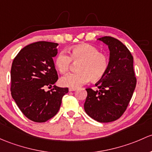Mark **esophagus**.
<instances>
[{
  "label": "esophagus",
  "instance_id": "esophagus-1",
  "mask_svg": "<svg viewBox=\"0 0 152 152\" xmlns=\"http://www.w3.org/2000/svg\"><path fill=\"white\" fill-rule=\"evenodd\" d=\"M76 88H72V87H70L69 88V92H73V91H76Z\"/></svg>",
  "mask_w": 152,
  "mask_h": 152
}]
</instances>
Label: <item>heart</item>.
Returning a JSON list of instances; mask_svg holds the SVG:
<instances>
[{
    "label": "heart",
    "instance_id": "1",
    "mask_svg": "<svg viewBox=\"0 0 152 152\" xmlns=\"http://www.w3.org/2000/svg\"><path fill=\"white\" fill-rule=\"evenodd\" d=\"M70 57L65 52L57 54L55 65L57 71L65 74L69 71L72 61L78 63V71L70 73L60 79L64 87L76 88L91 79L97 81L101 79L108 67V59L106 55L100 52L97 47L90 44H80L68 49Z\"/></svg>",
    "mask_w": 152,
    "mask_h": 152
}]
</instances>
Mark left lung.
<instances>
[{
	"label": "left lung",
	"instance_id": "left-lung-1",
	"mask_svg": "<svg viewBox=\"0 0 152 152\" xmlns=\"http://www.w3.org/2000/svg\"><path fill=\"white\" fill-rule=\"evenodd\" d=\"M97 40L108 46L109 62L106 73L95 84L99 90L87 89L84 107L88 116L99 122H111L124 114L136 86L133 57L118 39L104 36Z\"/></svg>",
	"mask_w": 152,
	"mask_h": 152
}]
</instances>
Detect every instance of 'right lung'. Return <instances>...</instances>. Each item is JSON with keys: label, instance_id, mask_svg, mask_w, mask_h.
I'll use <instances>...</instances> for the list:
<instances>
[{"label": "right lung", "instance_id": "obj_1", "mask_svg": "<svg viewBox=\"0 0 152 152\" xmlns=\"http://www.w3.org/2000/svg\"><path fill=\"white\" fill-rule=\"evenodd\" d=\"M58 44L38 41L26 46L14 59L11 69L12 96L22 114L35 122H45L58 112L68 88L55 85L58 79L53 57ZM54 88L46 92L45 87Z\"/></svg>", "mask_w": 152, "mask_h": 152}]
</instances>
